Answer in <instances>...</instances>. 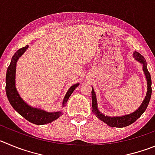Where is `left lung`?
Instances as JSON below:
<instances>
[{
    "label": "left lung",
    "instance_id": "left-lung-1",
    "mask_svg": "<svg viewBox=\"0 0 155 155\" xmlns=\"http://www.w3.org/2000/svg\"><path fill=\"white\" fill-rule=\"evenodd\" d=\"M133 56H134V60L138 61V63H141L142 65V70L144 72V74L145 76L146 81H147V92H146V95L144 97V100L141 102V105L138 107V109L134 111V112H131V113L128 114V115H121V116H108V115H104L103 113L99 111V108H98V103H97V99H96V95L94 91L93 87L92 86V111L95 116L97 117L101 121L105 122V124L110 127H116V128H124L128 125H130L131 124L134 123V121H136L138 118L141 117L146 110L148 103L150 102L151 96V79L150 73L147 70V63L144 59V56L140 54L138 52L134 51L133 53Z\"/></svg>",
    "mask_w": 155,
    "mask_h": 155
}]
</instances>
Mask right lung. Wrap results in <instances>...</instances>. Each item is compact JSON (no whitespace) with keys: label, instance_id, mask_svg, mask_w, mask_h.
Segmentation results:
<instances>
[{"label":"right lung","instance_id":"add662e5","mask_svg":"<svg viewBox=\"0 0 155 155\" xmlns=\"http://www.w3.org/2000/svg\"><path fill=\"white\" fill-rule=\"evenodd\" d=\"M28 47L29 46L27 45L26 47L19 49L14 53L11 59V63L8 66L7 73H6V94H7L9 102L14 108V110L17 111L21 116L35 125H45V124L50 123L54 120L57 119L58 118H60L63 115V111L47 112L42 108L31 106L21 97V95L18 93L16 88L17 62L18 61L20 57L25 53ZM79 83H76L71 86V87L68 89L63 100V103H62L63 108L66 105V102L69 98L70 97L71 94L79 86Z\"/></svg>","mask_w":155,"mask_h":155}]
</instances>
